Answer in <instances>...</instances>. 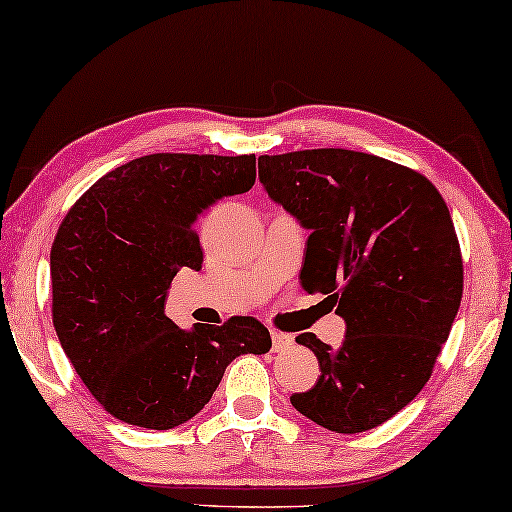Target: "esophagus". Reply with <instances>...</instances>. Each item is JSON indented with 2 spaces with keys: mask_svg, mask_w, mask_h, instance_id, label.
Instances as JSON below:
<instances>
[{
  "mask_svg": "<svg viewBox=\"0 0 512 512\" xmlns=\"http://www.w3.org/2000/svg\"><path fill=\"white\" fill-rule=\"evenodd\" d=\"M271 339H273V351H285V348H291V344H294V337L287 335V332H278L273 330L271 332Z\"/></svg>",
  "mask_w": 512,
  "mask_h": 512,
  "instance_id": "obj_1",
  "label": "esophagus"
}]
</instances>
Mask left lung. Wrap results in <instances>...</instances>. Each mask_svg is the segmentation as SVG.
Instances as JSON below:
<instances>
[{"label":"left lung","instance_id":"8db88e82","mask_svg":"<svg viewBox=\"0 0 512 512\" xmlns=\"http://www.w3.org/2000/svg\"><path fill=\"white\" fill-rule=\"evenodd\" d=\"M269 198L310 230L303 289L328 294L346 323L339 348L312 332L321 376L291 405L328 431L362 433L424 389L462 298L449 207L415 170L342 148L262 154Z\"/></svg>","mask_w":512,"mask_h":512}]
</instances>
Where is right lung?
Returning a JSON list of instances; mask_svg holds the SVG:
<instances>
[{
    "mask_svg": "<svg viewBox=\"0 0 512 512\" xmlns=\"http://www.w3.org/2000/svg\"><path fill=\"white\" fill-rule=\"evenodd\" d=\"M255 154H148L100 177L56 232L52 319L81 383L120 421L168 431L205 408L234 358L269 353L253 316L184 330L170 282L202 269L193 232L218 200L253 189Z\"/></svg>",
    "mask_w": 512,
    "mask_h": 512,
    "instance_id": "right-lung-1",
    "label": "right lung"
}]
</instances>
